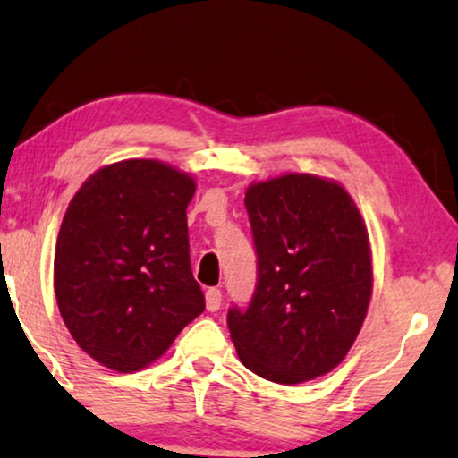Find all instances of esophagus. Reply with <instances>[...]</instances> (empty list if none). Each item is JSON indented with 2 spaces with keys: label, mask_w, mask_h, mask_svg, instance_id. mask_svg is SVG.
I'll return each mask as SVG.
<instances>
[{
  "label": "esophagus",
  "mask_w": 458,
  "mask_h": 458,
  "mask_svg": "<svg viewBox=\"0 0 458 458\" xmlns=\"http://www.w3.org/2000/svg\"><path fill=\"white\" fill-rule=\"evenodd\" d=\"M221 300H223L221 289L210 287V289L207 291V310H208V311H216L218 308H221Z\"/></svg>",
  "instance_id": "34e87169"
}]
</instances>
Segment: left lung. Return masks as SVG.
<instances>
[{
	"label": "left lung",
	"mask_w": 458,
	"mask_h": 458,
	"mask_svg": "<svg viewBox=\"0 0 458 458\" xmlns=\"http://www.w3.org/2000/svg\"><path fill=\"white\" fill-rule=\"evenodd\" d=\"M258 281L227 314L250 372L278 384L328 374L360 335L372 297V251L353 198L336 182L287 174L245 191Z\"/></svg>",
	"instance_id": "1"
}]
</instances>
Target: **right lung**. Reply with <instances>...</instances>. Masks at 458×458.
<instances>
[{
  "label": "right lung",
  "mask_w": 458,
  "mask_h": 458,
  "mask_svg": "<svg viewBox=\"0 0 458 458\" xmlns=\"http://www.w3.org/2000/svg\"><path fill=\"white\" fill-rule=\"evenodd\" d=\"M196 182L152 158L98 169L59 227L53 283L78 347L115 372H138L204 311L190 267L185 208Z\"/></svg>",
  "instance_id": "right-lung-1"
}]
</instances>
